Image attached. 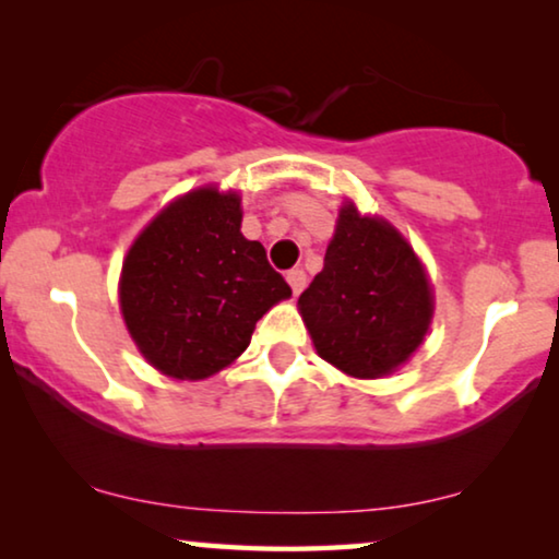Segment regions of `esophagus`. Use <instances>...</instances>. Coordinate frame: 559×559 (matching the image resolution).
<instances>
[{
  "label": "esophagus",
  "mask_w": 559,
  "mask_h": 559,
  "mask_svg": "<svg viewBox=\"0 0 559 559\" xmlns=\"http://www.w3.org/2000/svg\"><path fill=\"white\" fill-rule=\"evenodd\" d=\"M287 282H289V287H293V293L300 295L302 287H305V282H308V274H305L302 270H289L287 272Z\"/></svg>",
  "instance_id": "esophagus-1"
}]
</instances>
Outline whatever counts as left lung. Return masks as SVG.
<instances>
[{
    "instance_id": "obj_1",
    "label": "left lung",
    "mask_w": 559,
    "mask_h": 559,
    "mask_svg": "<svg viewBox=\"0 0 559 559\" xmlns=\"http://www.w3.org/2000/svg\"><path fill=\"white\" fill-rule=\"evenodd\" d=\"M318 354L348 377L377 379L407 361L432 318V293L409 243L386 221L338 213L323 272L300 295Z\"/></svg>"
}]
</instances>
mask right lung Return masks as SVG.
<instances>
[{"instance_id": "1", "label": "right lung", "mask_w": 559, "mask_h": 559, "mask_svg": "<svg viewBox=\"0 0 559 559\" xmlns=\"http://www.w3.org/2000/svg\"><path fill=\"white\" fill-rule=\"evenodd\" d=\"M293 289L243 239L236 193L201 188L140 234L121 270V312L144 358L167 377L205 379L247 350L257 320Z\"/></svg>"}]
</instances>
